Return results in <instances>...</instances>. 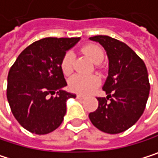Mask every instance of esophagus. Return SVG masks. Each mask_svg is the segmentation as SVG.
Listing matches in <instances>:
<instances>
[{
    "label": "esophagus",
    "instance_id": "esophagus-1",
    "mask_svg": "<svg viewBox=\"0 0 158 158\" xmlns=\"http://www.w3.org/2000/svg\"><path fill=\"white\" fill-rule=\"evenodd\" d=\"M77 98H78V100H84V98H85V97L83 96V95H77Z\"/></svg>",
    "mask_w": 158,
    "mask_h": 158
}]
</instances>
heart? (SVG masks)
I'll use <instances>...</instances> for the list:
<instances>
[{"label": "heart", "instance_id": "heart-1", "mask_svg": "<svg viewBox=\"0 0 158 158\" xmlns=\"http://www.w3.org/2000/svg\"><path fill=\"white\" fill-rule=\"evenodd\" d=\"M82 52L95 64H98L103 60L104 57L103 51L97 45L94 44L85 45V47H83ZM73 58H74V55L71 51L67 52L63 56L60 63V68L64 74L69 75L73 73ZM100 83H101V79L97 75H82V74H75L69 81L71 89L83 95L91 93L94 89H96Z\"/></svg>", "mask_w": 158, "mask_h": 158}]
</instances>
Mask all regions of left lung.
<instances>
[{
	"label": "left lung",
	"mask_w": 158,
	"mask_h": 158,
	"mask_svg": "<svg viewBox=\"0 0 158 158\" xmlns=\"http://www.w3.org/2000/svg\"><path fill=\"white\" fill-rule=\"evenodd\" d=\"M105 50L108 76L102 86L106 98H97L98 109L89 114L91 123L105 133L117 134L140 119L149 97L150 84L144 62L126 44L105 35L89 38Z\"/></svg>",
	"instance_id": "1"
}]
</instances>
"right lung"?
Instances as JSON below:
<instances>
[{"mask_svg": "<svg viewBox=\"0 0 158 158\" xmlns=\"http://www.w3.org/2000/svg\"><path fill=\"white\" fill-rule=\"evenodd\" d=\"M80 38H44L25 48L7 77V100L11 111L25 129L44 135L60 127L66 114L67 85L60 63ZM56 94V96L53 94Z\"/></svg>", "mask_w": 158, "mask_h": 158, "instance_id": "1", "label": "right lung"}]
</instances>
